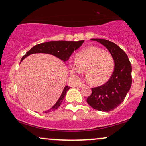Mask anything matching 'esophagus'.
I'll return each instance as SVG.
<instances>
[{"mask_svg": "<svg viewBox=\"0 0 146 146\" xmlns=\"http://www.w3.org/2000/svg\"><path fill=\"white\" fill-rule=\"evenodd\" d=\"M84 86H85V84L83 82H79L78 84L79 88H82V87H84Z\"/></svg>", "mask_w": 146, "mask_h": 146, "instance_id": "34e87169", "label": "esophagus"}]
</instances>
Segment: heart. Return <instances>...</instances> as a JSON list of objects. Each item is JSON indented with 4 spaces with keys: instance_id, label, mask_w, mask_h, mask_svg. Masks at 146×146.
Instances as JSON below:
<instances>
[{
    "instance_id": "1",
    "label": "heart",
    "mask_w": 146,
    "mask_h": 146,
    "mask_svg": "<svg viewBox=\"0 0 146 146\" xmlns=\"http://www.w3.org/2000/svg\"><path fill=\"white\" fill-rule=\"evenodd\" d=\"M75 62L69 64L70 72L81 75L85 71L87 82L92 86H100L108 82L114 69L113 55L95 46L78 52Z\"/></svg>"
}]
</instances>
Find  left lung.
<instances>
[{
  "label": "left lung",
  "instance_id": "1",
  "mask_svg": "<svg viewBox=\"0 0 146 146\" xmlns=\"http://www.w3.org/2000/svg\"><path fill=\"white\" fill-rule=\"evenodd\" d=\"M104 46L113 55L114 70L109 80L102 86L92 88L87 102L95 110L110 112L124 100L132 84L131 64L126 53L117 44L104 39H92Z\"/></svg>",
  "mask_w": 146,
  "mask_h": 146
}]
</instances>
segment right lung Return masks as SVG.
<instances>
[{
	"label": "right lung",
	"mask_w": 146,
	"mask_h": 146,
	"mask_svg": "<svg viewBox=\"0 0 146 146\" xmlns=\"http://www.w3.org/2000/svg\"><path fill=\"white\" fill-rule=\"evenodd\" d=\"M84 40L78 42L73 41H51L48 42H45V43H42L37 44L32 48L25 54L22 57L21 62L23 60L25 57L28 56L29 55L32 54H36V53H46V54H50L54 55V56L58 57L60 60L63 61H67L69 60V57L71 56L72 53L74 52L75 50L78 49L82 44L84 43ZM69 86H65L64 88L63 91H62L61 95L56 102L54 106H53L50 109L46 110L44 112V113H48L50 112H52L56 110L63 100L64 98L65 97L66 94H67V90L69 89Z\"/></svg>",
	"instance_id": "obj_1"
}]
</instances>
